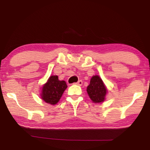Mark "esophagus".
Here are the masks:
<instances>
[{"label": "esophagus", "instance_id": "obj_1", "mask_svg": "<svg viewBox=\"0 0 150 150\" xmlns=\"http://www.w3.org/2000/svg\"><path fill=\"white\" fill-rule=\"evenodd\" d=\"M73 84H75V85H79V86H81L82 85V84H83V82H82V81H79L78 82H77V83H73Z\"/></svg>", "mask_w": 150, "mask_h": 150}]
</instances>
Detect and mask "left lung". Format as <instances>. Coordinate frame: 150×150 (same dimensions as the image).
<instances>
[{
  "instance_id": "8db88e82",
  "label": "left lung",
  "mask_w": 150,
  "mask_h": 150,
  "mask_svg": "<svg viewBox=\"0 0 150 150\" xmlns=\"http://www.w3.org/2000/svg\"><path fill=\"white\" fill-rule=\"evenodd\" d=\"M87 92L93 103H100L105 100L108 90L102 79L98 75H94L87 87Z\"/></svg>"
}]
</instances>
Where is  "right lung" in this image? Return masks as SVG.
<instances>
[{
    "mask_svg": "<svg viewBox=\"0 0 150 150\" xmlns=\"http://www.w3.org/2000/svg\"><path fill=\"white\" fill-rule=\"evenodd\" d=\"M67 85L65 81H59L57 75H52L42 86L40 93L41 98L50 105H56Z\"/></svg>",
    "mask_w": 150,
    "mask_h": 150,
    "instance_id": "obj_1",
    "label": "right lung"
}]
</instances>
